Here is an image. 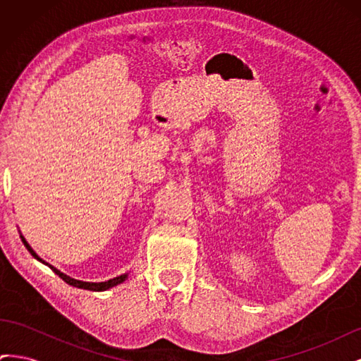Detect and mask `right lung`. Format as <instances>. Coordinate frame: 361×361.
Returning a JSON list of instances; mask_svg holds the SVG:
<instances>
[{
	"label": "right lung",
	"instance_id": "add662e5",
	"mask_svg": "<svg viewBox=\"0 0 361 361\" xmlns=\"http://www.w3.org/2000/svg\"><path fill=\"white\" fill-rule=\"evenodd\" d=\"M20 238H23V243H24V245L27 247V250L30 251V253H31V256H32V257L37 259L39 262H42L43 265L49 267V268H51L54 272H56V274H57L60 279H63L64 281L68 283V285H71V286H73V288L87 289V290H93V292H101V290H106V289H110V288H114V286L120 285V283H123V281L128 279V274H122V276L114 277V279H111V280H106V281H101V283H93V281H81V280H75V279H72V277H69V276H66V274H63L61 271H59L56 267L49 265L48 262H45V260H43V259H40V257L36 255V251L32 250V248L30 247V244L25 241V238H24L23 235H20Z\"/></svg>",
	"mask_w": 361,
	"mask_h": 361
}]
</instances>
